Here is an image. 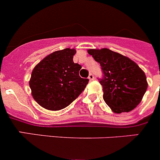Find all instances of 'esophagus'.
I'll return each instance as SVG.
<instances>
[{
	"instance_id": "1",
	"label": "esophagus",
	"mask_w": 160,
	"mask_h": 160,
	"mask_svg": "<svg viewBox=\"0 0 160 160\" xmlns=\"http://www.w3.org/2000/svg\"><path fill=\"white\" fill-rule=\"evenodd\" d=\"M88 79H89V80H93L94 79H95V78H94V76L92 75V73H91V74H89V76H88Z\"/></svg>"
}]
</instances>
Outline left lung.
<instances>
[{
    "label": "left lung",
    "instance_id": "obj_1",
    "mask_svg": "<svg viewBox=\"0 0 160 160\" xmlns=\"http://www.w3.org/2000/svg\"><path fill=\"white\" fill-rule=\"evenodd\" d=\"M88 53L102 67L103 99L112 111L121 114L133 110L147 90L144 72L130 58L107 48L89 49Z\"/></svg>",
    "mask_w": 160,
    "mask_h": 160
}]
</instances>
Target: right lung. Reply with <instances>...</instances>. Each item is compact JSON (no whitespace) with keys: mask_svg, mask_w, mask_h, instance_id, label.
<instances>
[{"mask_svg":"<svg viewBox=\"0 0 160 160\" xmlns=\"http://www.w3.org/2000/svg\"><path fill=\"white\" fill-rule=\"evenodd\" d=\"M75 49L54 51L33 68L29 86L31 95L43 108L60 110L81 94L88 79L79 75L81 66L73 62Z\"/></svg>","mask_w":160,"mask_h":160,"instance_id":"right-lung-1","label":"right lung"}]
</instances>
